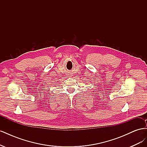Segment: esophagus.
Masks as SVG:
<instances>
[{
	"instance_id": "34e87169",
	"label": "esophagus",
	"mask_w": 147,
	"mask_h": 147,
	"mask_svg": "<svg viewBox=\"0 0 147 147\" xmlns=\"http://www.w3.org/2000/svg\"><path fill=\"white\" fill-rule=\"evenodd\" d=\"M69 76H70V74H69Z\"/></svg>"
}]
</instances>
